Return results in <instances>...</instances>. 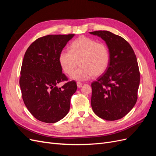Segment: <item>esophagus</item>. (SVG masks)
I'll return each instance as SVG.
<instances>
[{
    "label": "esophagus",
    "instance_id": "esophagus-1",
    "mask_svg": "<svg viewBox=\"0 0 156 156\" xmlns=\"http://www.w3.org/2000/svg\"><path fill=\"white\" fill-rule=\"evenodd\" d=\"M77 87H78V88H81V87L83 86V83H81V82L78 81V82H77Z\"/></svg>",
    "mask_w": 156,
    "mask_h": 156
}]
</instances>
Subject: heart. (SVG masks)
<instances>
[{"label":"heart","mask_w":156,"mask_h":156,"mask_svg":"<svg viewBox=\"0 0 156 156\" xmlns=\"http://www.w3.org/2000/svg\"><path fill=\"white\" fill-rule=\"evenodd\" d=\"M109 60V51L106 44L83 36L71 44L69 51L63 50L59 55L60 64L66 74H72L80 62L81 66L72 75L73 79L78 81L102 75L107 70Z\"/></svg>","instance_id":"b5f03b06"}]
</instances>
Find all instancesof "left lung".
Returning a JSON list of instances; mask_svg holds the SVG:
<instances>
[{
	"label": "left lung",
	"instance_id": "obj_1",
	"mask_svg": "<svg viewBox=\"0 0 156 156\" xmlns=\"http://www.w3.org/2000/svg\"><path fill=\"white\" fill-rule=\"evenodd\" d=\"M90 33L106 42L110 54L105 73L91 84L92 110L102 119H120L137 100L140 72L136 57L130 44L122 37L107 30Z\"/></svg>",
	"mask_w": 156,
	"mask_h": 156
}]
</instances>
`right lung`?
Listing matches in <instances>:
<instances>
[{
	"label": "right lung",
	"instance_id": "1",
	"mask_svg": "<svg viewBox=\"0 0 156 156\" xmlns=\"http://www.w3.org/2000/svg\"><path fill=\"white\" fill-rule=\"evenodd\" d=\"M73 36L51 34L39 37L25 52L20 79L23 100L32 115L41 122L55 123L69 112L77 84L68 81L62 72L59 55ZM64 81L62 87H57Z\"/></svg>",
	"mask_w": 156,
	"mask_h": 156
}]
</instances>
